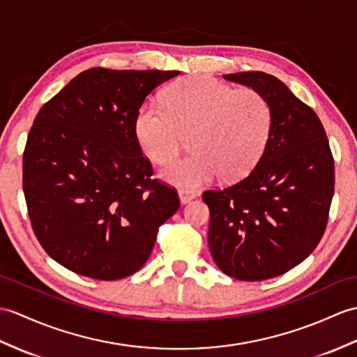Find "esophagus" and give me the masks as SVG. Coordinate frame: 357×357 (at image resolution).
Returning <instances> with one entry per match:
<instances>
[{"label": "esophagus", "instance_id": "obj_1", "mask_svg": "<svg viewBox=\"0 0 357 357\" xmlns=\"http://www.w3.org/2000/svg\"><path fill=\"white\" fill-rule=\"evenodd\" d=\"M178 195H179V201H181L182 205L192 202L193 199L197 196L195 192H192V190H187V188H181Z\"/></svg>", "mask_w": 357, "mask_h": 357}]
</instances>
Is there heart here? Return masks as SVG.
Listing matches in <instances>:
<instances>
[{
    "label": "heart",
    "mask_w": 357,
    "mask_h": 357,
    "mask_svg": "<svg viewBox=\"0 0 357 357\" xmlns=\"http://www.w3.org/2000/svg\"><path fill=\"white\" fill-rule=\"evenodd\" d=\"M272 126V107L260 93L188 76L167 89L164 105L147 102L139 107L135 135L155 164L176 158L190 135L193 152L164 167L160 176L173 185L197 188L219 176L238 181L250 175L266 152Z\"/></svg>",
    "instance_id": "b5f03b06"
}]
</instances>
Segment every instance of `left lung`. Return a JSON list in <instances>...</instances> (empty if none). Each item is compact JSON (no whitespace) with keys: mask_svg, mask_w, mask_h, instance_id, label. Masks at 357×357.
Masks as SVG:
<instances>
[{"mask_svg":"<svg viewBox=\"0 0 357 357\" xmlns=\"http://www.w3.org/2000/svg\"><path fill=\"white\" fill-rule=\"evenodd\" d=\"M223 79L264 96L273 126L250 175L202 195L211 216L208 246L227 275L268 280L295 268L319 243L335 192V162L318 115L283 82L261 71Z\"/></svg>","mask_w":357,"mask_h":357,"instance_id":"8db88e82","label":"left lung"}]
</instances>
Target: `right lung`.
Listing matches in <instances>:
<instances>
[{
	"label": "right lung",
	"instance_id": "add662e5",
	"mask_svg": "<svg viewBox=\"0 0 357 357\" xmlns=\"http://www.w3.org/2000/svg\"><path fill=\"white\" fill-rule=\"evenodd\" d=\"M178 74L91 68L40 107L22 187L39 243L63 268L105 281L130 275L179 208L175 190L151 179L135 135L146 97Z\"/></svg>",
	"mask_w": 357,
	"mask_h": 357
}]
</instances>
